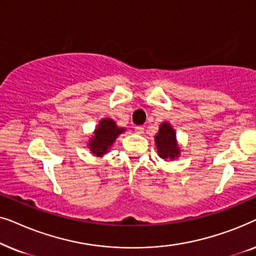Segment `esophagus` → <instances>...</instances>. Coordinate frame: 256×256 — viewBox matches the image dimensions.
Listing matches in <instances>:
<instances>
[{
  "label": "esophagus",
  "instance_id": "1",
  "mask_svg": "<svg viewBox=\"0 0 256 256\" xmlns=\"http://www.w3.org/2000/svg\"><path fill=\"white\" fill-rule=\"evenodd\" d=\"M135 132H138V134H143V132H144V127H142V126H136Z\"/></svg>",
  "mask_w": 256,
  "mask_h": 256
}]
</instances>
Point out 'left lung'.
Instances as JSON below:
<instances>
[{
	"label": "left lung",
	"mask_w": 256,
	"mask_h": 256,
	"mask_svg": "<svg viewBox=\"0 0 256 256\" xmlns=\"http://www.w3.org/2000/svg\"><path fill=\"white\" fill-rule=\"evenodd\" d=\"M155 141L157 152L162 158L174 160L180 154V149L176 143V132L166 122L160 126V130L155 136Z\"/></svg>",
	"instance_id": "1"
}]
</instances>
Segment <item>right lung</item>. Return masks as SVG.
I'll return each instance as SVG.
<instances>
[{"instance_id": "add662e5", "label": "right lung", "mask_w": 256, "mask_h": 256, "mask_svg": "<svg viewBox=\"0 0 256 256\" xmlns=\"http://www.w3.org/2000/svg\"><path fill=\"white\" fill-rule=\"evenodd\" d=\"M124 130V128H118L110 118L101 120L96 132H94V136L90 141V152L96 156H102L110 148L118 135L121 134Z\"/></svg>"}]
</instances>
